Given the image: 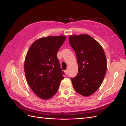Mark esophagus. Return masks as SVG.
I'll use <instances>...</instances> for the list:
<instances>
[{
    "label": "esophagus",
    "mask_w": 126,
    "mask_h": 126,
    "mask_svg": "<svg viewBox=\"0 0 126 126\" xmlns=\"http://www.w3.org/2000/svg\"><path fill=\"white\" fill-rule=\"evenodd\" d=\"M64 73L65 74V75H68V70H64Z\"/></svg>",
    "instance_id": "esophagus-1"
}]
</instances>
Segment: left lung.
Here are the masks:
<instances>
[{
    "label": "left lung",
    "mask_w": 126,
    "mask_h": 126,
    "mask_svg": "<svg viewBox=\"0 0 126 126\" xmlns=\"http://www.w3.org/2000/svg\"><path fill=\"white\" fill-rule=\"evenodd\" d=\"M69 42L76 53L79 71L71 78L74 89L83 96L94 93L102 83L107 70L103 49L88 34L69 36Z\"/></svg>",
    "instance_id": "obj_1"
}]
</instances>
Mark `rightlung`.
<instances>
[{
  "label": "right lung",
  "instance_id": "obj_1",
  "mask_svg": "<svg viewBox=\"0 0 126 126\" xmlns=\"http://www.w3.org/2000/svg\"><path fill=\"white\" fill-rule=\"evenodd\" d=\"M65 36H47L34 41L26 53L24 71L28 83L33 93L43 100L56 94L64 79L58 51L64 42Z\"/></svg>",
  "mask_w": 126,
  "mask_h": 126
}]
</instances>
